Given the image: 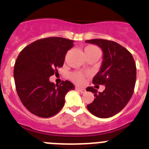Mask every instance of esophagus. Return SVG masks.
Masks as SVG:
<instances>
[{"label": "esophagus", "mask_w": 149, "mask_h": 149, "mask_svg": "<svg viewBox=\"0 0 149 149\" xmlns=\"http://www.w3.org/2000/svg\"><path fill=\"white\" fill-rule=\"evenodd\" d=\"M76 89H77V90H78L79 92H81V93H84V92H85V91H86V89H84V88H81V87H78V86H77V87H76Z\"/></svg>", "instance_id": "esophagus-1"}]
</instances>
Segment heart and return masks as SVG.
I'll return each mask as SVG.
<instances>
[{
	"label": "heart",
	"mask_w": 149,
	"mask_h": 149,
	"mask_svg": "<svg viewBox=\"0 0 149 149\" xmlns=\"http://www.w3.org/2000/svg\"><path fill=\"white\" fill-rule=\"evenodd\" d=\"M84 52H85V55L86 56H90V55L93 54H100L101 55V52L98 47H96L95 45H88L86 46L85 49H84ZM86 74H84L81 72H74L70 74L69 77L72 81L77 84H84L85 81V78L86 77Z\"/></svg>",
	"instance_id": "heart-1"
}]
</instances>
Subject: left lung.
Instances as JSON below:
<instances>
[{
  "instance_id": "1",
  "label": "left lung",
  "mask_w": 149,
  "mask_h": 149,
  "mask_svg": "<svg viewBox=\"0 0 149 149\" xmlns=\"http://www.w3.org/2000/svg\"><path fill=\"white\" fill-rule=\"evenodd\" d=\"M86 42L97 45L103 51L102 65L93 83L105 86L104 90L98 93L93 86L86 88L95 97L87 109L95 116L109 118L119 113L132 97L136 84V63L132 54L113 41L95 39Z\"/></svg>"
}]
</instances>
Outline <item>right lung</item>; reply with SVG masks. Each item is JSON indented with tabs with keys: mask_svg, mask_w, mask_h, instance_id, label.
<instances>
[{
	"mask_svg": "<svg viewBox=\"0 0 149 149\" xmlns=\"http://www.w3.org/2000/svg\"><path fill=\"white\" fill-rule=\"evenodd\" d=\"M73 40L48 37L28 45L18 54L14 66L17 94L22 103L34 115L49 118L58 113L65 104V96L74 86L68 81L60 85L49 77L63 67Z\"/></svg>",
	"mask_w": 149,
	"mask_h": 149,
	"instance_id": "1",
	"label": "right lung"
}]
</instances>
